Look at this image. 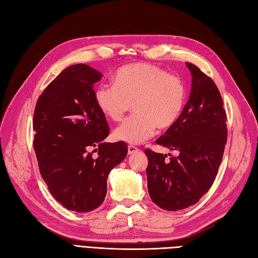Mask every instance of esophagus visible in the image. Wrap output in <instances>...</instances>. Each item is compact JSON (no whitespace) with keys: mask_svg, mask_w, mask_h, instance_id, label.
Wrapping results in <instances>:
<instances>
[{"mask_svg":"<svg viewBox=\"0 0 258 258\" xmlns=\"http://www.w3.org/2000/svg\"><path fill=\"white\" fill-rule=\"evenodd\" d=\"M138 151H139V149L135 145H129L128 146V154H134V153H136Z\"/></svg>","mask_w":258,"mask_h":258,"instance_id":"esophagus-1","label":"esophagus"}]
</instances>
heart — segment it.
Listing matches in <instances>:
<instances>
[{"mask_svg":"<svg viewBox=\"0 0 258 258\" xmlns=\"http://www.w3.org/2000/svg\"><path fill=\"white\" fill-rule=\"evenodd\" d=\"M186 97L183 80L163 67L139 62L120 68L114 83H102L94 99L101 113L118 122L132 105L134 115L118 127V141L140 144L161 130L170 129L182 113Z\"/></svg>","mask_w":258,"mask_h":258,"instance_id":"b5f03b06","label":"heart"}]
</instances>
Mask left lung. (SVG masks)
<instances>
[{
    "mask_svg": "<svg viewBox=\"0 0 258 258\" xmlns=\"http://www.w3.org/2000/svg\"><path fill=\"white\" fill-rule=\"evenodd\" d=\"M186 66L192 74L189 101L175 126L156 140L178 155L165 161L162 153L144 151L150 198L166 211L192 206L211 189L227 143V114L217 86L197 65Z\"/></svg>",
    "mask_w": 258,
    "mask_h": 258,
    "instance_id": "1",
    "label": "left lung"
}]
</instances>
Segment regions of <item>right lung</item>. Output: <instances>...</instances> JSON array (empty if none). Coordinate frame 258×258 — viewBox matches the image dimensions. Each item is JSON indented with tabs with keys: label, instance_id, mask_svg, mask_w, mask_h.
Segmentation results:
<instances>
[{
	"label": "right lung",
	"instance_id": "obj_1",
	"mask_svg": "<svg viewBox=\"0 0 258 258\" xmlns=\"http://www.w3.org/2000/svg\"><path fill=\"white\" fill-rule=\"evenodd\" d=\"M101 77L86 64L66 68L39 96L33 114L41 176L58 203L78 213L103 203L108 173L128 153L126 142H102L109 127L94 99Z\"/></svg>",
	"mask_w": 258,
	"mask_h": 258
}]
</instances>
